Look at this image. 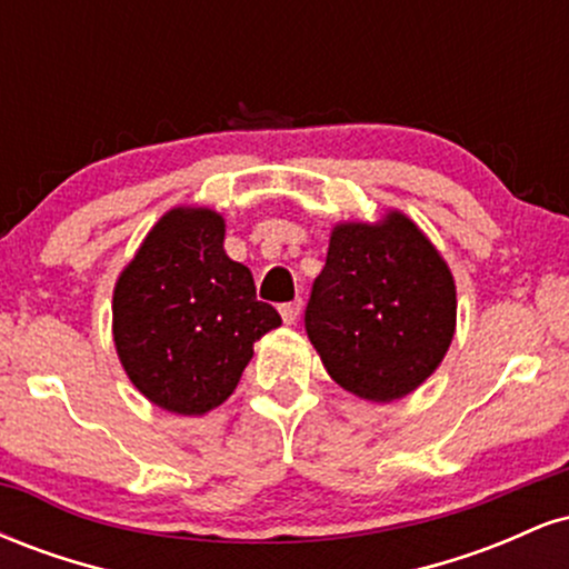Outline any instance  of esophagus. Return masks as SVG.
I'll list each match as a JSON object with an SVG mask.
<instances>
[{
  "mask_svg": "<svg viewBox=\"0 0 569 569\" xmlns=\"http://www.w3.org/2000/svg\"><path fill=\"white\" fill-rule=\"evenodd\" d=\"M280 310V318H283L286 323H293L299 318V310H302V299H293V302H283L278 307Z\"/></svg>",
  "mask_w": 569,
  "mask_h": 569,
  "instance_id": "esophagus-1",
  "label": "esophagus"
}]
</instances>
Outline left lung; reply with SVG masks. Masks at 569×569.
<instances>
[{
    "instance_id": "obj_1",
    "label": "left lung",
    "mask_w": 569,
    "mask_h": 569,
    "mask_svg": "<svg viewBox=\"0 0 569 569\" xmlns=\"http://www.w3.org/2000/svg\"><path fill=\"white\" fill-rule=\"evenodd\" d=\"M455 316L449 267L407 217L390 213L375 227H335L305 331L335 382L369 401H393L433 375Z\"/></svg>"
}]
</instances>
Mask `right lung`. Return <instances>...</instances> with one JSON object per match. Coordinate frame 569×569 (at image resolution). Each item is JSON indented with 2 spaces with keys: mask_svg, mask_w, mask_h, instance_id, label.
<instances>
[{
  "mask_svg": "<svg viewBox=\"0 0 569 569\" xmlns=\"http://www.w3.org/2000/svg\"><path fill=\"white\" fill-rule=\"evenodd\" d=\"M114 345L136 388L176 415L232 393L253 342L280 326L251 270L224 253V221L176 208L147 234L114 289Z\"/></svg>",
  "mask_w": 569,
  "mask_h": 569,
  "instance_id": "add662e5",
  "label": "right lung"
}]
</instances>
